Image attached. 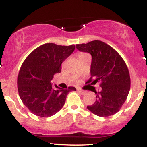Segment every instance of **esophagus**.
<instances>
[{"label":"esophagus","mask_w":147,"mask_h":147,"mask_svg":"<svg viewBox=\"0 0 147 147\" xmlns=\"http://www.w3.org/2000/svg\"><path fill=\"white\" fill-rule=\"evenodd\" d=\"M77 90L79 92H80V93H82V94H84V92H84V90H80V89H79V88H77Z\"/></svg>","instance_id":"obj_1"}]
</instances>
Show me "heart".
I'll return each instance as SVG.
<instances>
[{"instance_id": "obj_1", "label": "heart", "mask_w": 147, "mask_h": 147, "mask_svg": "<svg viewBox=\"0 0 147 147\" xmlns=\"http://www.w3.org/2000/svg\"><path fill=\"white\" fill-rule=\"evenodd\" d=\"M88 56V55L86 53H84V52H79L78 54V59H82L84 58V57Z\"/></svg>"}]
</instances>
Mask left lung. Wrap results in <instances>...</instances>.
<instances>
[{"label": "left lung", "instance_id": "1", "mask_svg": "<svg viewBox=\"0 0 147 147\" xmlns=\"http://www.w3.org/2000/svg\"><path fill=\"white\" fill-rule=\"evenodd\" d=\"M81 52L92 56L90 78L88 83H99L102 90L94 91L96 101L87 109L99 117H109L120 110L125 102L131 87L129 69L122 57L110 45L95 40L77 44Z\"/></svg>", "mask_w": 147, "mask_h": 147}]
</instances>
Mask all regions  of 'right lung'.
Listing matches in <instances>:
<instances>
[{"label":"right lung","instance_id":"add662e5","mask_svg":"<svg viewBox=\"0 0 147 147\" xmlns=\"http://www.w3.org/2000/svg\"><path fill=\"white\" fill-rule=\"evenodd\" d=\"M75 45L45 43L33 50L25 59L18 75L20 98L33 114L48 117L56 114L75 87L60 88L50 83L54 75L61 71V63L74 52Z\"/></svg>","mask_w":147,"mask_h":147}]
</instances>
